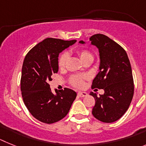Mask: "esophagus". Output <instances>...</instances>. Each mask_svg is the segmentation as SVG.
Returning a JSON list of instances; mask_svg holds the SVG:
<instances>
[{
    "label": "esophagus",
    "instance_id": "1",
    "mask_svg": "<svg viewBox=\"0 0 146 146\" xmlns=\"http://www.w3.org/2000/svg\"><path fill=\"white\" fill-rule=\"evenodd\" d=\"M78 96H80V97H85L87 96V93L85 92H78Z\"/></svg>",
    "mask_w": 146,
    "mask_h": 146
}]
</instances>
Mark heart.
Here are the masks:
<instances>
[{
	"instance_id": "obj_1",
	"label": "heart",
	"mask_w": 146,
	"mask_h": 146,
	"mask_svg": "<svg viewBox=\"0 0 146 146\" xmlns=\"http://www.w3.org/2000/svg\"><path fill=\"white\" fill-rule=\"evenodd\" d=\"M78 54L80 56L81 59L82 61H85L87 59H92L93 60V55L90 50H86V49H82V50H78ZM68 58V54L67 52H64L59 56V59H58V65L60 68H64L65 66L67 60ZM88 78L87 75H73L70 78V83L71 85L75 87L80 88L84 85V80Z\"/></svg>"
}]
</instances>
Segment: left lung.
<instances>
[{
	"label": "left lung",
	"instance_id": "obj_1",
	"mask_svg": "<svg viewBox=\"0 0 146 146\" xmlns=\"http://www.w3.org/2000/svg\"><path fill=\"white\" fill-rule=\"evenodd\" d=\"M90 40L98 48L101 59L100 71L92 81V88L104 90L99 97L90 93L96 101L92 113L100 121L115 122L127 111L134 96L131 64L126 50L106 35L96 34Z\"/></svg>",
	"mask_w": 146,
	"mask_h": 146
}]
</instances>
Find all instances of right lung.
Masks as SVG:
<instances>
[{
    "label": "right lung",
    "instance_id": "obj_1",
    "mask_svg": "<svg viewBox=\"0 0 146 146\" xmlns=\"http://www.w3.org/2000/svg\"><path fill=\"white\" fill-rule=\"evenodd\" d=\"M76 40L46 38L31 49L24 59L20 78L23 102L33 117L50 124L65 117L76 92L64 88L54 94L48 82L59 70V53Z\"/></svg>",
    "mask_w": 146,
    "mask_h": 146
}]
</instances>
